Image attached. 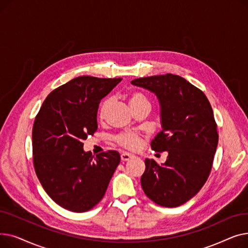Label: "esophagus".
<instances>
[{"instance_id":"1","label":"esophagus","mask_w":248,"mask_h":248,"mask_svg":"<svg viewBox=\"0 0 248 248\" xmlns=\"http://www.w3.org/2000/svg\"><path fill=\"white\" fill-rule=\"evenodd\" d=\"M132 158H134V155L132 154H128V153H123L121 155V159L123 162H125V161H128L131 160Z\"/></svg>"}]
</instances>
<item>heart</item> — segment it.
<instances>
[{
  "label": "heart",
  "mask_w": 248,
  "mask_h": 248,
  "mask_svg": "<svg viewBox=\"0 0 248 248\" xmlns=\"http://www.w3.org/2000/svg\"><path fill=\"white\" fill-rule=\"evenodd\" d=\"M128 102L134 111L141 108H151V101L149 97L145 93H140V91H135V93H133L131 95H129ZM110 104H111V100L109 98L106 99L101 103V106L99 108V112H98L100 119H103V117L106 116ZM116 140L119 141V144H121L122 146L127 149H136L140 145V138L135 134H123L117 137Z\"/></svg>",
  "instance_id": "1"
}]
</instances>
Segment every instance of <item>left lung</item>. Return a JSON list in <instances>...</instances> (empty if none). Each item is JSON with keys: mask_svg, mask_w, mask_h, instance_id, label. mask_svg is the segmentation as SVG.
<instances>
[{"mask_svg": "<svg viewBox=\"0 0 248 248\" xmlns=\"http://www.w3.org/2000/svg\"><path fill=\"white\" fill-rule=\"evenodd\" d=\"M131 83L157 96L162 131L151 146L168 152L162 165L145 160L141 188L158 205L180 206L200 191L211 171L218 145L211 104L199 88L179 75L137 78Z\"/></svg>", "mask_w": 248, "mask_h": 248, "instance_id": "obj_1", "label": "left lung"}]
</instances>
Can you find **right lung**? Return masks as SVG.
<instances>
[{
  "mask_svg": "<svg viewBox=\"0 0 248 248\" xmlns=\"http://www.w3.org/2000/svg\"><path fill=\"white\" fill-rule=\"evenodd\" d=\"M123 78L79 76L46 97L33 126V162L50 198L72 212H85L104 196L121 162L116 151L93 157L82 141L97 129L100 100Z\"/></svg>",
  "mask_w": 248,
  "mask_h": 248,
  "instance_id": "obj_1",
  "label": "right lung"
}]
</instances>
